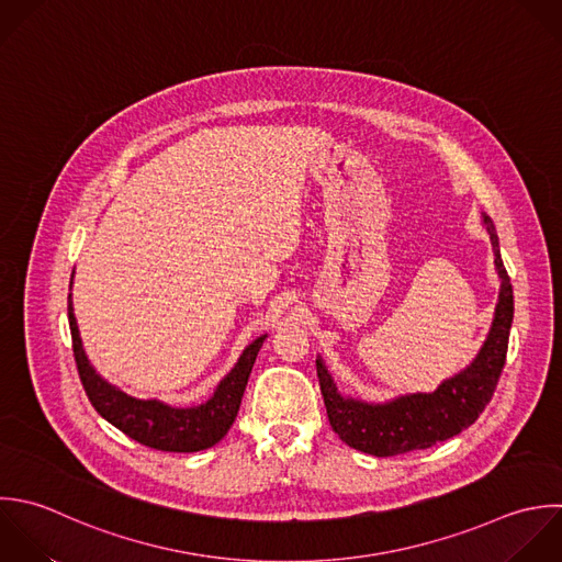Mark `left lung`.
Listing matches in <instances>:
<instances>
[{"label": "left lung", "instance_id": "8db88e82", "mask_svg": "<svg viewBox=\"0 0 562 562\" xmlns=\"http://www.w3.org/2000/svg\"><path fill=\"white\" fill-rule=\"evenodd\" d=\"M482 223L491 236L495 254L499 300L488 337L464 370L442 381L438 390L429 394L416 392L385 403H368L355 396H344L324 359L317 357V376L330 427L348 447L376 458L429 449L436 442H445L469 429L491 403L506 363L515 295L502 260L495 225L488 214H482Z\"/></svg>", "mask_w": 562, "mask_h": 562}]
</instances>
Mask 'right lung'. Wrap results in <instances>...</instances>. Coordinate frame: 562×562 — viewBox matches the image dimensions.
<instances>
[{"label": "right lung", "instance_id": "obj_1", "mask_svg": "<svg viewBox=\"0 0 562 562\" xmlns=\"http://www.w3.org/2000/svg\"><path fill=\"white\" fill-rule=\"evenodd\" d=\"M69 291H71V282H69ZM67 317H69V330H71L74 359L78 366L82 387L93 409L106 423H111L115 429H120L135 442L157 451H170V453L203 451L225 438V434L236 420L251 368L267 339V335H262L243 350L236 366L216 385L214 394L205 403L192 405V407H172L157 398L142 401V398L128 396L95 372V368L89 363L82 348V339L74 317L71 293L67 295Z\"/></svg>", "mask_w": 562, "mask_h": 562}]
</instances>
